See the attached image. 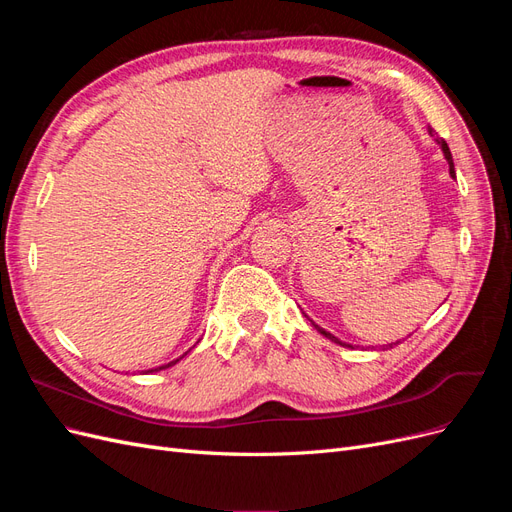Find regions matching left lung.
Returning a JSON list of instances; mask_svg holds the SVG:
<instances>
[{
    "mask_svg": "<svg viewBox=\"0 0 512 512\" xmlns=\"http://www.w3.org/2000/svg\"><path fill=\"white\" fill-rule=\"evenodd\" d=\"M429 134H436V130H431L429 128ZM438 145L442 147V151H444V158H446V162H448V173H451V177H455V164H453V156H451V149H448V145H446V141H444V138H438ZM314 324V322H312ZM314 327L324 335V337H329L331 339V342H335V344H339V346H348V348H352L350 344H346V342H339V339L335 337V335H331L329 331H324V329H320L318 327V324H314ZM399 344V342H397ZM386 348H393V344H389V346H386Z\"/></svg>",
    "mask_w": 512,
    "mask_h": 512,
    "instance_id": "left-lung-1",
    "label": "left lung"
}]
</instances>
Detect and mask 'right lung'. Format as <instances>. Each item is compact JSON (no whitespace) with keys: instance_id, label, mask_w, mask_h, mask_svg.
<instances>
[{"instance_id":"obj_1","label":"right lung","mask_w":512,"mask_h":512,"mask_svg":"<svg viewBox=\"0 0 512 512\" xmlns=\"http://www.w3.org/2000/svg\"><path fill=\"white\" fill-rule=\"evenodd\" d=\"M179 361V359H177ZM177 361H173V363H168V365H162V367H158V369H149V371H160V369H166V367H170V365H175ZM149 371H147V374H149Z\"/></svg>"}]
</instances>
